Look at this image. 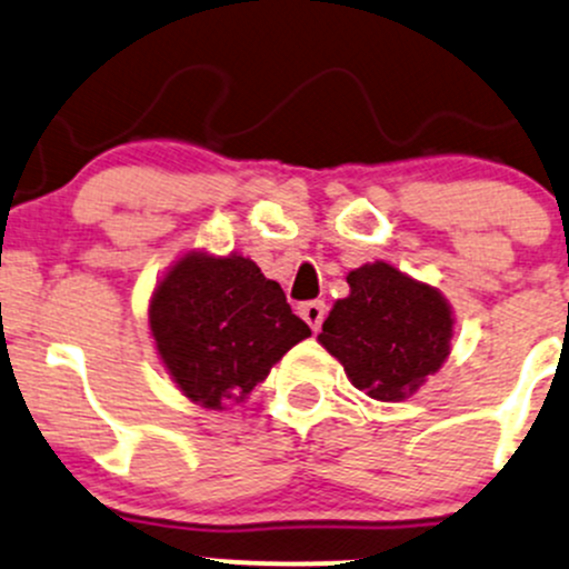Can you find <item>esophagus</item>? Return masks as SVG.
Here are the masks:
<instances>
[{
    "label": "esophagus",
    "instance_id": "esophagus-1",
    "mask_svg": "<svg viewBox=\"0 0 569 569\" xmlns=\"http://www.w3.org/2000/svg\"><path fill=\"white\" fill-rule=\"evenodd\" d=\"M299 316L310 323V329H313V332H318L323 323V318H327V305L318 302V299L316 302H305V305H299Z\"/></svg>",
    "mask_w": 569,
    "mask_h": 569
}]
</instances>
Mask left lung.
Listing matches in <instances>:
<instances>
[{"instance_id": "8db88e82", "label": "left lung", "mask_w": 569, "mask_h": 569, "mask_svg": "<svg viewBox=\"0 0 569 569\" xmlns=\"http://www.w3.org/2000/svg\"><path fill=\"white\" fill-rule=\"evenodd\" d=\"M348 286L351 295L337 299L318 342L346 367L356 389L399 402L451 351V308L432 286L386 261L348 272Z\"/></svg>"}]
</instances>
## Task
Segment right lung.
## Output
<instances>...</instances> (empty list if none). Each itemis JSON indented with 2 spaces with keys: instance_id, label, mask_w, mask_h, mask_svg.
Here are the masks:
<instances>
[{
  "instance_id": "add662e5",
  "label": "right lung",
  "mask_w": 569,
  "mask_h": 569,
  "mask_svg": "<svg viewBox=\"0 0 569 569\" xmlns=\"http://www.w3.org/2000/svg\"><path fill=\"white\" fill-rule=\"evenodd\" d=\"M148 321L174 383L210 410L246 399L310 335L246 256L186 253L153 291Z\"/></svg>"
}]
</instances>
